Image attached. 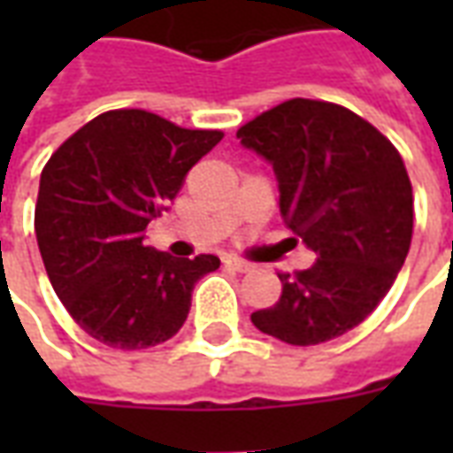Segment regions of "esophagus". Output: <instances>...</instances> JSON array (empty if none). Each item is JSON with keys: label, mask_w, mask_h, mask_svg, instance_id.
<instances>
[{"label": "esophagus", "mask_w": 453, "mask_h": 453, "mask_svg": "<svg viewBox=\"0 0 453 453\" xmlns=\"http://www.w3.org/2000/svg\"><path fill=\"white\" fill-rule=\"evenodd\" d=\"M223 262H226V266H230L233 272H237V274H247V272H252V265H250V262H242V259H235V257H226Z\"/></svg>", "instance_id": "34e87169"}]
</instances>
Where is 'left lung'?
Instances as JSON below:
<instances>
[{"label": "left lung", "mask_w": 453, "mask_h": 453, "mask_svg": "<svg viewBox=\"0 0 453 453\" xmlns=\"http://www.w3.org/2000/svg\"><path fill=\"white\" fill-rule=\"evenodd\" d=\"M237 138L272 162L286 226L318 255L311 269L279 274V301L252 323L296 347L349 333L408 257L412 184L400 152L369 120L320 99L279 104Z\"/></svg>", "instance_id": "obj_1"}]
</instances>
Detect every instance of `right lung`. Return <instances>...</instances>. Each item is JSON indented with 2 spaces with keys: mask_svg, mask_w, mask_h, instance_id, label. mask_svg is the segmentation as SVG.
Wrapping results in <instances>:
<instances>
[{
  "mask_svg": "<svg viewBox=\"0 0 453 453\" xmlns=\"http://www.w3.org/2000/svg\"><path fill=\"white\" fill-rule=\"evenodd\" d=\"M220 138L223 130L113 109L84 123L45 162L34 218L38 250L58 298L94 340L148 349L181 330L194 284L220 259H177L142 240Z\"/></svg>",
  "mask_w": 453,
  "mask_h": 453,
  "instance_id": "obj_1",
  "label": "right lung"
}]
</instances>
